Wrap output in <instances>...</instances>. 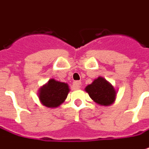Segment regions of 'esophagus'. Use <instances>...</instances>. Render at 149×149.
I'll return each instance as SVG.
<instances>
[{
  "label": "esophagus",
  "mask_w": 149,
  "mask_h": 149,
  "mask_svg": "<svg viewBox=\"0 0 149 149\" xmlns=\"http://www.w3.org/2000/svg\"><path fill=\"white\" fill-rule=\"evenodd\" d=\"M73 86H74V89H79L80 86H81V82L80 81H74L73 83Z\"/></svg>",
  "instance_id": "esophagus-1"
}]
</instances>
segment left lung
Instances as JSON below:
<instances>
[{
  "label": "left lung",
  "mask_w": 149,
  "mask_h": 149,
  "mask_svg": "<svg viewBox=\"0 0 149 149\" xmlns=\"http://www.w3.org/2000/svg\"><path fill=\"white\" fill-rule=\"evenodd\" d=\"M85 91L92 100L100 105H110L116 97V91L112 84L102 77H99L89 84L85 88Z\"/></svg>",
  "instance_id": "obj_1"
}]
</instances>
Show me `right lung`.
I'll use <instances>...</instances> for the list:
<instances>
[{"mask_svg": "<svg viewBox=\"0 0 149 149\" xmlns=\"http://www.w3.org/2000/svg\"><path fill=\"white\" fill-rule=\"evenodd\" d=\"M69 91L70 89L67 84L52 79L40 90L39 98L43 105L48 108H55L65 101Z\"/></svg>", "mask_w": 149, "mask_h": 149, "instance_id": "add662e5", "label": "right lung"}]
</instances>
